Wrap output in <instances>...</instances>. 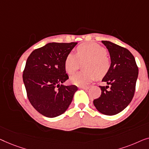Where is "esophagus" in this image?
<instances>
[{
  "instance_id": "1",
  "label": "esophagus",
  "mask_w": 149,
  "mask_h": 149,
  "mask_svg": "<svg viewBox=\"0 0 149 149\" xmlns=\"http://www.w3.org/2000/svg\"><path fill=\"white\" fill-rule=\"evenodd\" d=\"M79 88L83 89V90H88V89H89V87H88V86H80V87H79Z\"/></svg>"
}]
</instances>
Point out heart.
I'll return each mask as SVG.
<instances>
[{"mask_svg":"<svg viewBox=\"0 0 149 149\" xmlns=\"http://www.w3.org/2000/svg\"><path fill=\"white\" fill-rule=\"evenodd\" d=\"M84 64L83 72L72 75L70 81L78 86H84L96 78L104 76L110 69L111 63L103 47L95 42L81 44L77 48V53H70L65 60V69L69 74L78 70L80 63Z\"/></svg>","mask_w":149,"mask_h":149,"instance_id":"b5f03b06","label":"heart"}]
</instances>
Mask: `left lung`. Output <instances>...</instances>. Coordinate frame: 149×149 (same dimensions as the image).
Wrapping results in <instances>:
<instances>
[{"label": "left lung", "mask_w": 149, "mask_h": 149, "mask_svg": "<svg viewBox=\"0 0 149 149\" xmlns=\"http://www.w3.org/2000/svg\"><path fill=\"white\" fill-rule=\"evenodd\" d=\"M101 42L109 53L111 66L102 79L107 86H100L101 95L94 100L93 103L101 113L114 116L122 111L132 100L138 69L134 57L128 50L110 41Z\"/></svg>", "instance_id": "obj_1"}]
</instances>
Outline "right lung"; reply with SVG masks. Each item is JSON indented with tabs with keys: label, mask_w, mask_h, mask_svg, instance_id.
<instances>
[{
	"label": "right lung",
	"mask_w": 149,
	"mask_h": 149,
	"mask_svg": "<svg viewBox=\"0 0 149 149\" xmlns=\"http://www.w3.org/2000/svg\"><path fill=\"white\" fill-rule=\"evenodd\" d=\"M77 42H50L33 51L27 59L23 80L30 103L42 116L53 118L65 112L77 86H64L69 79L65 60Z\"/></svg>",
	"instance_id": "add662e5"
}]
</instances>
